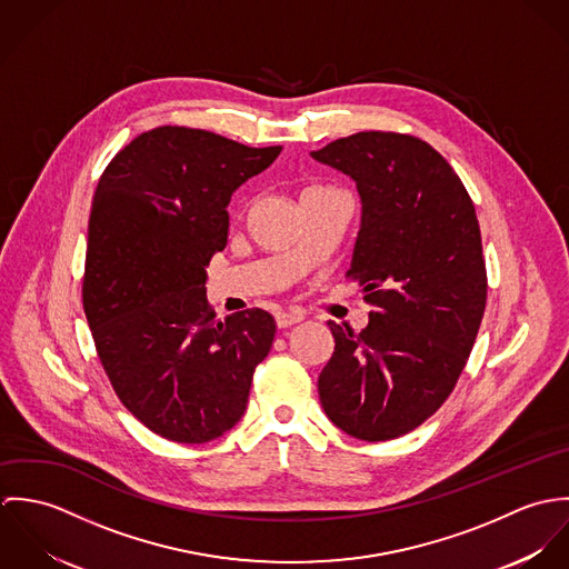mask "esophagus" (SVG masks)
Returning <instances> with one entry per match:
<instances>
[{
    "mask_svg": "<svg viewBox=\"0 0 569 569\" xmlns=\"http://www.w3.org/2000/svg\"><path fill=\"white\" fill-rule=\"evenodd\" d=\"M302 313L300 311H296V309H289V311H280L278 316H276V325L278 328H289V326L298 325V322H302Z\"/></svg>",
    "mask_w": 569,
    "mask_h": 569,
    "instance_id": "obj_1",
    "label": "esophagus"
}]
</instances>
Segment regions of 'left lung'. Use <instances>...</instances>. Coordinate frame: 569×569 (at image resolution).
Instances as JSON below:
<instances>
[{
	"instance_id": "obj_1",
	"label": "left lung",
	"mask_w": 569,
	"mask_h": 569,
	"mask_svg": "<svg viewBox=\"0 0 569 569\" xmlns=\"http://www.w3.org/2000/svg\"><path fill=\"white\" fill-rule=\"evenodd\" d=\"M311 158L357 186L348 276L372 309L361 332L328 322L320 401L348 436L392 440L447 401L476 343L487 307L476 208L447 160L411 136L363 131Z\"/></svg>"
}]
</instances>
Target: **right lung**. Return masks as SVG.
Segmentation results:
<instances>
[{
  "label": "right lung",
  "mask_w": 569,
  "mask_h": 569,
  "mask_svg": "<svg viewBox=\"0 0 569 569\" xmlns=\"http://www.w3.org/2000/svg\"><path fill=\"white\" fill-rule=\"evenodd\" d=\"M280 151L158 127L124 147L98 181L84 318L122 406L168 440L201 445L230 431L271 350L276 322L267 311L214 318L206 267L228 243L232 194Z\"/></svg>",
  "instance_id": "add662e5"
}]
</instances>
